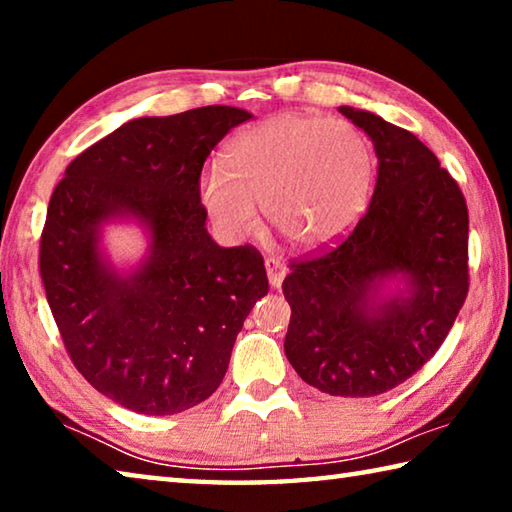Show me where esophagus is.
I'll return each mask as SVG.
<instances>
[{
  "mask_svg": "<svg viewBox=\"0 0 512 512\" xmlns=\"http://www.w3.org/2000/svg\"><path fill=\"white\" fill-rule=\"evenodd\" d=\"M264 266H266L268 282H271L273 289H277L282 284L284 275H287V264L280 262V259H275V257H266L264 259Z\"/></svg>",
  "mask_w": 512,
  "mask_h": 512,
  "instance_id": "esophagus-1",
  "label": "esophagus"
}]
</instances>
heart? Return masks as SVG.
Segmentation results:
<instances>
[{
  "label": "heart",
  "mask_w": 512,
  "mask_h": 512,
  "mask_svg": "<svg viewBox=\"0 0 512 512\" xmlns=\"http://www.w3.org/2000/svg\"><path fill=\"white\" fill-rule=\"evenodd\" d=\"M225 164L201 173V203L221 235L241 239L266 221L298 250L341 239L366 210L375 160L348 121L287 112L230 144Z\"/></svg>",
  "instance_id": "heart-1"
}]
</instances>
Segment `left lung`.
<instances>
[{
    "label": "left lung",
    "mask_w": 512,
    "mask_h": 512,
    "mask_svg": "<svg viewBox=\"0 0 512 512\" xmlns=\"http://www.w3.org/2000/svg\"><path fill=\"white\" fill-rule=\"evenodd\" d=\"M377 155L368 212L327 253L293 264L284 354L318 391L372 397L400 386L443 345L467 296V205L413 133L341 106Z\"/></svg>",
    "instance_id": "8db88e82"
}]
</instances>
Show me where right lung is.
Wrapping results in <instances>:
<instances>
[{"mask_svg":"<svg viewBox=\"0 0 512 512\" xmlns=\"http://www.w3.org/2000/svg\"><path fill=\"white\" fill-rule=\"evenodd\" d=\"M250 112L205 106L126 121L69 162L40 239L47 302L76 370L112 402L173 415L205 402L268 293L264 259L221 248L205 228L201 169ZM140 224L145 257L119 269L110 222Z\"/></svg>","mask_w":512,"mask_h":512,"instance_id":"1","label":"right lung"}]
</instances>
